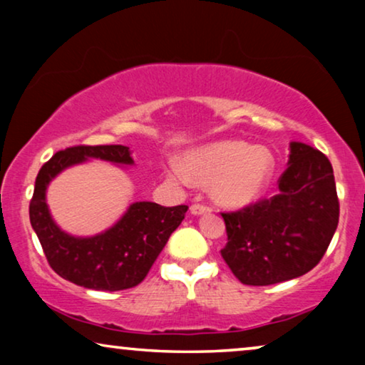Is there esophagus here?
Masks as SVG:
<instances>
[{"mask_svg":"<svg viewBox=\"0 0 365 365\" xmlns=\"http://www.w3.org/2000/svg\"><path fill=\"white\" fill-rule=\"evenodd\" d=\"M207 212H211V209L207 206H202V204H192L191 206L192 216H201V214H207Z\"/></svg>","mask_w":365,"mask_h":365,"instance_id":"obj_1","label":"esophagus"}]
</instances>
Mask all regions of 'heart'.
<instances>
[{"label":"heart","instance_id":"b5f03b06","mask_svg":"<svg viewBox=\"0 0 365 365\" xmlns=\"http://www.w3.org/2000/svg\"><path fill=\"white\" fill-rule=\"evenodd\" d=\"M169 176L182 184H211V197L229 209L246 207L266 191L274 158L266 148L242 141H219L191 149L181 163H171Z\"/></svg>","mask_w":365,"mask_h":365}]
</instances>
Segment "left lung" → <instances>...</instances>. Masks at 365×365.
Wrapping results in <instances>:
<instances>
[{
	"instance_id": "obj_1",
	"label": "left lung",
	"mask_w": 365,
	"mask_h": 365,
	"mask_svg": "<svg viewBox=\"0 0 365 365\" xmlns=\"http://www.w3.org/2000/svg\"><path fill=\"white\" fill-rule=\"evenodd\" d=\"M279 194L239 212L222 214L227 244L221 254L247 286L301 277L317 266L339 222L332 164L309 144H289Z\"/></svg>"
}]
</instances>
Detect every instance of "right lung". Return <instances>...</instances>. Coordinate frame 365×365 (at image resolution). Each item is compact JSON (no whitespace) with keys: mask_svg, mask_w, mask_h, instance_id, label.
Returning <instances> with one entry per match:
<instances>
[{"mask_svg":"<svg viewBox=\"0 0 365 365\" xmlns=\"http://www.w3.org/2000/svg\"><path fill=\"white\" fill-rule=\"evenodd\" d=\"M119 168L134 166L128 146H76L59 151L39 169L29 221L53 271L66 281L94 291H123L146 277L168 239L182 222L187 206L164 207L156 202L129 204L111 227L94 236H74L58 226L49 211V182L68 168L88 161Z\"/></svg>","mask_w":365,"mask_h":365,"instance_id":"right-lung-1","label":"right lung"}]
</instances>
